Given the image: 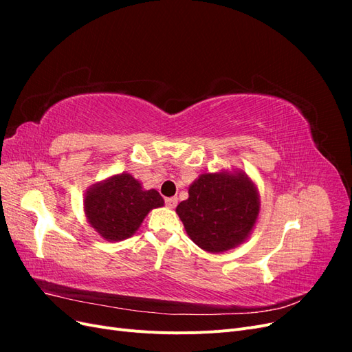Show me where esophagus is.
<instances>
[{
	"mask_svg": "<svg viewBox=\"0 0 352 352\" xmlns=\"http://www.w3.org/2000/svg\"><path fill=\"white\" fill-rule=\"evenodd\" d=\"M166 206L168 208H175L177 206V198L172 197V198H166Z\"/></svg>",
	"mask_w": 352,
	"mask_h": 352,
	"instance_id": "obj_1",
	"label": "esophagus"
}]
</instances>
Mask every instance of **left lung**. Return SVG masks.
Returning <instances> with one entry per match:
<instances>
[{
	"mask_svg": "<svg viewBox=\"0 0 352 352\" xmlns=\"http://www.w3.org/2000/svg\"><path fill=\"white\" fill-rule=\"evenodd\" d=\"M188 194L176 212L188 236L210 254L238 248L257 225L258 188L241 168L201 173L189 185Z\"/></svg>",
	"mask_w": 352,
	"mask_h": 352,
	"instance_id": "obj_1",
	"label": "left lung"
}]
</instances>
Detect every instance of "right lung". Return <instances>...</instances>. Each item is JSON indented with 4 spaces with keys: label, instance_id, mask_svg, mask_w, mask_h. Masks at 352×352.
Here are the masks:
<instances>
[{
    "label": "right lung",
    "instance_id": "right-lung-1",
    "mask_svg": "<svg viewBox=\"0 0 352 352\" xmlns=\"http://www.w3.org/2000/svg\"><path fill=\"white\" fill-rule=\"evenodd\" d=\"M163 206L164 199L155 189H144L140 180L126 172L100 180L83 195L87 221L109 242L135 235L148 212Z\"/></svg>",
    "mask_w": 352,
    "mask_h": 352
}]
</instances>
